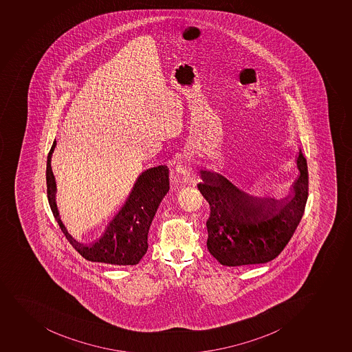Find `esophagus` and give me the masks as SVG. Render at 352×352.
<instances>
[{
	"instance_id": "1",
	"label": "esophagus",
	"mask_w": 352,
	"mask_h": 352,
	"mask_svg": "<svg viewBox=\"0 0 352 352\" xmlns=\"http://www.w3.org/2000/svg\"><path fill=\"white\" fill-rule=\"evenodd\" d=\"M176 170L182 175H189L191 171V163L189 160H181L176 164Z\"/></svg>"
}]
</instances>
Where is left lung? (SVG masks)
I'll use <instances>...</instances> for the list:
<instances>
[{
	"label": "left lung",
	"mask_w": 352,
	"mask_h": 352,
	"mask_svg": "<svg viewBox=\"0 0 352 352\" xmlns=\"http://www.w3.org/2000/svg\"><path fill=\"white\" fill-rule=\"evenodd\" d=\"M299 176L284 198L257 196L215 171L200 169L198 189L208 200V249L222 265L241 267L276 258L302 218L308 197L307 161L301 149Z\"/></svg>",
	"instance_id": "8db88e82"
}]
</instances>
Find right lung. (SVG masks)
<instances>
[{"label": "right lung", "mask_w": 352, "mask_h": 352, "mask_svg": "<svg viewBox=\"0 0 352 352\" xmlns=\"http://www.w3.org/2000/svg\"><path fill=\"white\" fill-rule=\"evenodd\" d=\"M56 140L48 153L46 167L48 203L58 225L73 247L85 259L112 265H135L148 249L147 237L156 210L163 197L169 191V169L161 164L142 171L138 176L130 195L113 218L107 223L103 234L90 243L78 242L67 230L60 218L56 205V182L51 167Z\"/></svg>", "instance_id": "obj_1"}]
</instances>
